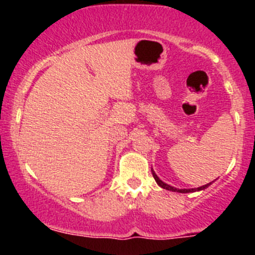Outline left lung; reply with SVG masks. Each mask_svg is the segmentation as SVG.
<instances>
[{
    "instance_id": "left-lung-1",
    "label": "left lung",
    "mask_w": 255,
    "mask_h": 255,
    "mask_svg": "<svg viewBox=\"0 0 255 255\" xmlns=\"http://www.w3.org/2000/svg\"><path fill=\"white\" fill-rule=\"evenodd\" d=\"M152 175H153V177H154L155 182H157V184H158V185L161 186V188L166 189V190H170V191H177V193H193V191L203 190V189L208 188V186L212 184V182H209V184H207V185L199 186V188H195V189H176V188H173V186L168 185V184H166V182H163V181H162V180H159V177L157 176V175H155V172L153 170H152Z\"/></svg>"
}]
</instances>
